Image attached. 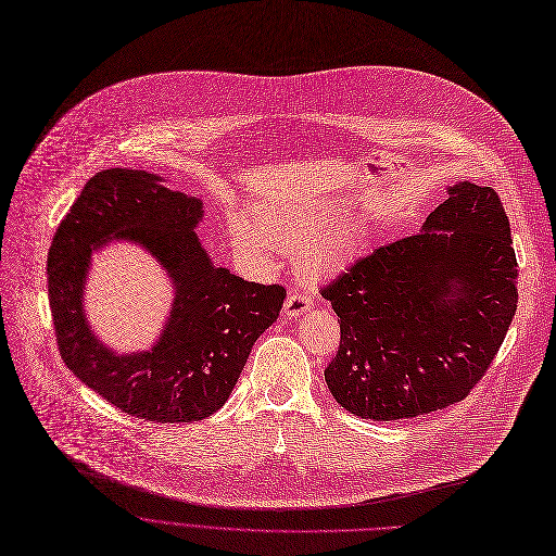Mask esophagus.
I'll list each match as a JSON object with an SVG mask.
<instances>
[{
  "mask_svg": "<svg viewBox=\"0 0 556 556\" xmlns=\"http://www.w3.org/2000/svg\"><path fill=\"white\" fill-rule=\"evenodd\" d=\"M311 306H313V296L306 294V292L294 290V292H290L288 299H286V304H283V317L294 319V317H299V315H304L306 311H311Z\"/></svg>",
  "mask_w": 556,
  "mask_h": 556,
  "instance_id": "obj_1",
  "label": "esophagus"
}]
</instances>
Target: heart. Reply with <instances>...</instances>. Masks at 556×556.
Masks as SVG:
<instances>
[{"mask_svg": "<svg viewBox=\"0 0 556 556\" xmlns=\"http://www.w3.org/2000/svg\"><path fill=\"white\" fill-rule=\"evenodd\" d=\"M228 230L232 248L245 262L270 268L283 250H294L296 264L317 279L355 262L372 237L370 224L364 217H348V208L337 201L262 204L252 219L232 215Z\"/></svg>", "mask_w": 556, "mask_h": 556, "instance_id": "heart-1", "label": "heart"}]
</instances>
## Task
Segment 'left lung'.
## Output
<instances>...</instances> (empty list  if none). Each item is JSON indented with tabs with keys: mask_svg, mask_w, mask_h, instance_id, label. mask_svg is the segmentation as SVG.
<instances>
[{
	"mask_svg": "<svg viewBox=\"0 0 556 556\" xmlns=\"http://www.w3.org/2000/svg\"><path fill=\"white\" fill-rule=\"evenodd\" d=\"M321 296L341 343L324 377L362 419H413L470 394L517 311L510 222L490 186L459 181L421 232L377 248Z\"/></svg>",
	"mask_w": 556,
	"mask_h": 556,
	"instance_id": "8db88e82",
	"label": "left lung"
}]
</instances>
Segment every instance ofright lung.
Here are the masks:
<instances>
[{
	"instance_id": "1",
	"label": "right lung",
	"mask_w": 556,
	"mask_h": 556,
	"mask_svg": "<svg viewBox=\"0 0 556 556\" xmlns=\"http://www.w3.org/2000/svg\"><path fill=\"white\" fill-rule=\"evenodd\" d=\"M164 181L130 168L86 181L48 252V299L60 355L81 383L130 417L190 424L228 401L252 345L277 321L286 290L217 268L194 232L204 201ZM111 240L141 244L172 279V313L148 351L117 353L85 317L91 255Z\"/></svg>"
}]
</instances>
